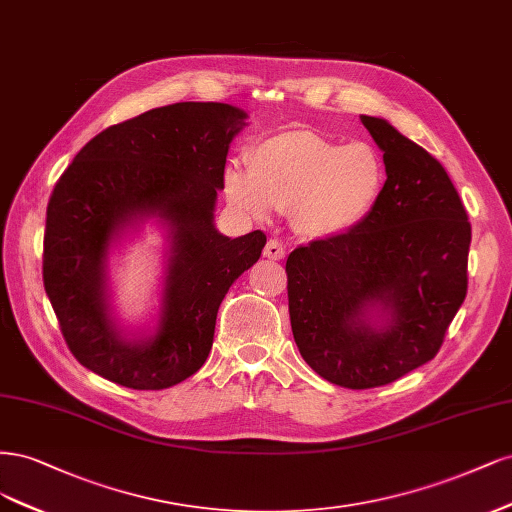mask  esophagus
Segmentation results:
<instances>
[{"label":"esophagus","instance_id":"1","mask_svg":"<svg viewBox=\"0 0 512 512\" xmlns=\"http://www.w3.org/2000/svg\"><path fill=\"white\" fill-rule=\"evenodd\" d=\"M263 255L268 259H283L285 257V246L280 240H268V244L263 246Z\"/></svg>","mask_w":512,"mask_h":512}]
</instances>
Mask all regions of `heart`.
I'll return each mask as SVG.
<instances>
[{
  "mask_svg": "<svg viewBox=\"0 0 512 512\" xmlns=\"http://www.w3.org/2000/svg\"><path fill=\"white\" fill-rule=\"evenodd\" d=\"M385 176L383 157L370 142L342 146L315 131H285L253 148L249 170H229L225 191L244 212L291 210L302 234L327 238L368 217Z\"/></svg>",
  "mask_w": 512,
  "mask_h": 512,
  "instance_id": "obj_1",
  "label": "heart"
}]
</instances>
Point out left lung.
<instances>
[{
	"mask_svg": "<svg viewBox=\"0 0 512 512\" xmlns=\"http://www.w3.org/2000/svg\"><path fill=\"white\" fill-rule=\"evenodd\" d=\"M387 180L349 232L298 246L287 259L289 317L306 364L346 389L383 387L434 359L466 300L472 229L451 178L383 119L361 117ZM370 305L390 315L365 323Z\"/></svg>",
	"mask_w": 512,
	"mask_h": 512,
	"instance_id": "left-lung-1",
	"label": "left lung"
}]
</instances>
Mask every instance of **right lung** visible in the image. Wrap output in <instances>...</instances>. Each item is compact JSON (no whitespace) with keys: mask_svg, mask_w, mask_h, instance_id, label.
<instances>
[{"mask_svg":"<svg viewBox=\"0 0 512 512\" xmlns=\"http://www.w3.org/2000/svg\"><path fill=\"white\" fill-rule=\"evenodd\" d=\"M246 114L180 102L112 125L80 148L46 208L42 278L65 344L82 366L129 389H168L204 366L217 312L266 246L261 229L221 236L212 223L229 142ZM169 223L173 257L158 334L127 343L109 321L103 268L134 216Z\"/></svg>","mask_w":512,"mask_h":512,"instance_id":"obj_1","label":"right lung"}]
</instances>
